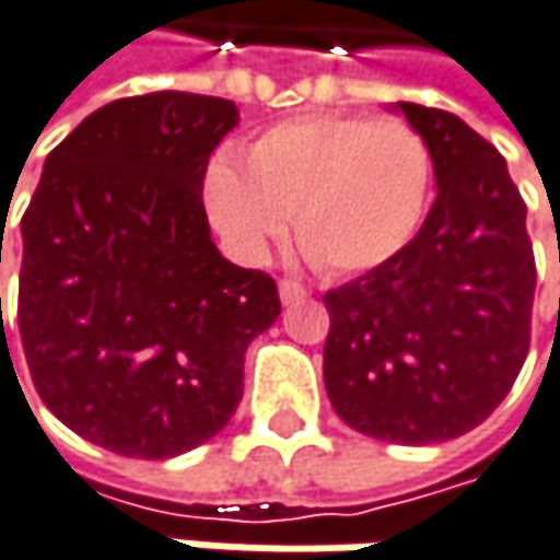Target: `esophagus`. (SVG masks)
<instances>
[{"label":"esophagus","instance_id":"obj_1","mask_svg":"<svg viewBox=\"0 0 560 560\" xmlns=\"http://www.w3.org/2000/svg\"><path fill=\"white\" fill-rule=\"evenodd\" d=\"M308 296V290L296 283V280H280V302L283 305H293V302H300Z\"/></svg>","mask_w":560,"mask_h":560}]
</instances>
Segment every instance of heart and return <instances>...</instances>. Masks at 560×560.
<instances>
[{"instance_id":"1","label":"heart","mask_w":560,"mask_h":560,"mask_svg":"<svg viewBox=\"0 0 560 560\" xmlns=\"http://www.w3.org/2000/svg\"><path fill=\"white\" fill-rule=\"evenodd\" d=\"M242 164L220 155L207 168V210L229 248L260 260L293 217L302 252L328 273L395 258L433 184L430 145L401 117H296L248 142Z\"/></svg>"}]
</instances>
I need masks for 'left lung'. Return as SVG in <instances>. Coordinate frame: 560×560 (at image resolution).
I'll return each mask as SVG.
<instances>
[{
  "instance_id": "obj_1",
  "label": "left lung",
  "mask_w": 560,
  "mask_h": 560,
  "mask_svg": "<svg viewBox=\"0 0 560 560\" xmlns=\"http://www.w3.org/2000/svg\"><path fill=\"white\" fill-rule=\"evenodd\" d=\"M430 145L436 200L418 235L325 293V388L338 418L385 443L475 430L529 353L536 258L506 162L465 120L398 101Z\"/></svg>"
}]
</instances>
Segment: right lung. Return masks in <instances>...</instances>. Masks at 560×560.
Segmentation results:
<instances>
[{"mask_svg": "<svg viewBox=\"0 0 560 560\" xmlns=\"http://www.w3.org/2000/svg\"><path fill=\"white\" fill-rule=\"evenodd\" d=\"M235 124L238 107L210 95L110 101L47 155L21 217L34 388L117 456L172 459L217 436L242 401L248 343L280 315L273 277L210 238L203 175Z\"/></svg>", "mask_w": 560, "mask_h": 560, "instance_id": "obj_1", "label": "right lung"}]
</instances>
